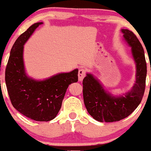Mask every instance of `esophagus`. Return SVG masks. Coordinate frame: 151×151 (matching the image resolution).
Masks as SVG:
<instances>
[{
    "label": "esophagus",
    "instance_id": "1",
    "mask_svg": "<svg viewBox=\"0 0 151 151\" xmlns=\"http://www.w3.org/2000/svg\"><path fill=\"white\" fill-rule=\"evenodd\" d=\"M86 70L85 69H80L79 70V74H78V77H79V81H82L84 77L86 76Z\"/></svg>",
    "mask_w": 151,
    "mask_h": 151
}]
</instances>
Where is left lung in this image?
<instances>
[{"label":"left lung","mask_w":151,"mask_h":151,"mask_svg":"<svg viewBox=\"0 0 151 151\" xmlns=\"http://www.w3.org/2000/svg\"><path fill=\"white\" fill-rule=\"evenodd\" d=\"M121 31L124 39L132 47L136 65V80L131 91L115 97L107 93L91 74H87L83 79V97L86 110L100 122H114L129 116L140 104L144 94L147 74L144 50L132 31L127 29Z\"/></svg>","instance_id":"8db88e82"}]
</instances>
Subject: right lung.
Here are the masks:
<instances>
[{"label": "right lung", "mask_w": 151, "mask_h": 151, "mask_svg": "<svg viewBox=\"0 0 151 151\" xmlns=\"http://www.w3.org/2000/svg\"><path fill=\"white\" fill-rule=\"evenodd\" d=\"M42 22H36L16 40L6 69V84L12 105L22 115L37 121H49L58 115L69 85L78 81V70L61 73L43 81L25 74L23 45Z\"/></svg>", "instance_id": "add662e5"}]
</instances>
